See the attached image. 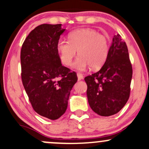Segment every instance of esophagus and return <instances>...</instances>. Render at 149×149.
I'll list each match as a JSON object with an SVG mask.
<instances>
[{
  "mask_svg": "<svg viewBox=\"0 0 149 149\" xmlns=\"http://www.w3.org/2000/svg\"><path fill=\"white\" fill-rule=\"evenodd\" d=\"M77 76H78V79L79 80L83 79V74H81V73H77Z\"/></svg>",
  "mask_w": 149,
  "mask_h": 149,
  "instance_id": "obj_1",
  "label": "esophagus"
}]
</instances>
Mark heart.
<instances>
[{
	"label": "heart",
	"mask_w": 149,
	"mask_h": 149,
	"mask_svg": "<svg viewBox=\"0 0 149 149\" xmlns=\"http://www.w3.org/2000/svg\"><path fill=\"white\" fill-rule=\"evenodd\" d=\"M57 49L60 60L65 66H71L77 50L80 54L74 67L84 71L88 67L100 69L107 61L109 54V41L106 36L91 29H81L71 32L69 40L60 39Z\"/></svg>",
	"instance_id": "1"
}]
</instances>
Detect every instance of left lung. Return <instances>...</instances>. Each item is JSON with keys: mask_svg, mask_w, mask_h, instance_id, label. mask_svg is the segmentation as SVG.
Returning <instances> with one entry per match:
<instances>
[{"mask_svg": "<svg viewBox=\"0 0 149 149\" xmlns=\"http://www.w3.org/2000/svg\"><path fill=\"white\" fill-rule=\"evenodd\" d=\"M132 77L127 45L119 34L115 35L102 69L85 78L88 103L93 111L102 116L118 113L129 100Z\"/></svg>", "mask_w": 149, "mask_h": 149, "instance_id": "1", "label": "left lung"}]
</instances>
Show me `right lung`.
Masks as SVG:
<instances>
[{"mask_svg": "<svg viewBox=\"0 0 149 149\" xmlns=\"http://www.w3.org/2000/svg\"><path fill=\"white\" fill-rule=\"evenodd\" d=\"M61 24L38 26L23 42L20 59L22 80L33 110L50 120L66 111L77 74L62 66L57 49Z\"/></svg>", "mask_w": 149, "mask_h": 149, "instance_id": "1", "label": "right lung"}]
</instances>
